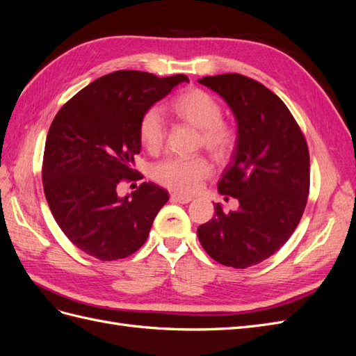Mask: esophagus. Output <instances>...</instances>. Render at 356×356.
Returning <instances> with one entry per match:
<instances>
[{"mask_svg": "<svg viewBox=\"0 0 356 356\" xmlns=\"http://www.w3.org/2000/svg\"><path fill=\"white\" fill-rule=\"evenodd\" d=\"M191 200H193L191 196H182V195H177V193H172L170 195V202L174 203H188Z\"/></svg>", "mask_w": 356, "mask_h": 356, "instance_id": "obj_1", "label": "esophagus"}]
</instances>
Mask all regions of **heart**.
<instances>
[{
  "mask_svg": "<svg viewBox=\"0 0 356 356\" xmlns=\"http://www.w3.org/2000/svg\"><path fill=\"white\" fill-rule=\"evenodd\" d=\"M170 111L179 120L199 129V145L218 161L227 160L238 145V131L224 120L222 106L208 92L190 88L170 102ZM138 138L149 152H157L165 141L163 118L156 108L147 110L138 123ZM212 174L211 161L204 156L170 157L153 168V178L166 188L190 195Z\"/></svg>",
  "mask_w": 356,
  "mask_h": 356,
  "instance_id": "obj_1",
  "label": "heart"
}]
</instances>
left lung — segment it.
Returning <instances> with one entry per match:
<instances>
[{
  "label": "left lung",
  "mask_w": 356,
  "mask_h": 356,
  "mask_svg": "<svg viewBox=\"0 0 356 356\" xmlns=\"http://www.w3.org/2000/svg\"><path fill=\"white\" fill-rule=\"evenodd\" d=\"M199 83L222 96L238 120V145L218 191L238 199L239 209L225 213L217 203L197 236L215 261L246 268L284 246L301 220L310 187L307 143L282 99L257 80L233 72Z\"/></svg>",
  "instance_id": "obj_1"
}]
</instances>
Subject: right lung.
Instances as JSON below:
<instances>
[{
    "label": "right lung",
    "mask_w": 356,
    "mask_h": 356,
    "mask_svg": "<svg viewBox=\"0 0 356 356\" xmlns=\"http://www.w3.org/2000/svg\"><path fill=\"white\" fill-rule=\"evenodd\" d=\"M182 81L187 75L115 71L86 86L53 118L42 187L60 230L83 252L114 261L145 243L168 191L143 182L120 197L117 188L139 178L132 168L141 152L139 118Z\"/></svg>",
    "instance_id": "right-lung-1"
}]
</instances>
